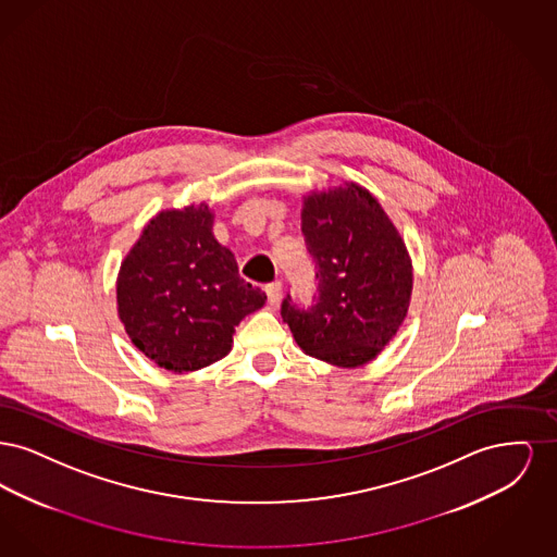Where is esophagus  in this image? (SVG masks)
Returning <instances> with one entry per match:
<instances>
[{"mask_svg":"<svg viewBox=\"0 0 557 557\" xmlns=\"http://www.w3.org/2000/svg\"><path fill=\"white\" fill-rule=\"evenodd\" d=\"M265 292L269 305H277L280 298H282V282H271V284H267Z\"/></svg>","mask_w":557,"mask_h":557,"instance_id":"obj_1","label":"esophagus"}]
</instances>
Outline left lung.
Returning <instances> with one entry per match:
<instances>
[{
  "label": "left lung",
  "mask_w": 557,
  "mask_h": 557,
  "mask_svg": "<svg viewBox=\"0 0 557 557\" xmlns=\"http://www.w3.org/2000/svg\"><path fill=\"white\" fill-rule=\"evenodd\" d=\"M302 236L318 267V298L298 307L288 294L282 318L307 355L338 368L363 366L407 315L413 273L405 242L380 202L357 184L311 194Z\"/></svg>",
  "instance_id": "1"
}]
</instances>
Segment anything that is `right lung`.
Instances as JSON below:
<instances>
[{"mask_svg": "<svg viewBox=\"0 0 557 557\" xmlns=\"http://www.w3.org/2000/svg\"><path fill=\"white\" fill-rule=\"evenodd\" d=\"M265 300V292L239 277L232 250L212 236L207 205L159 212L116 280L119 318L133 345L177 373L223 359L236 325Z\"/></svg>", "mask_w": 557, "mask_h": 557, "instance_id": "right-lung-1", "label": "right lung"}]
</instances>
